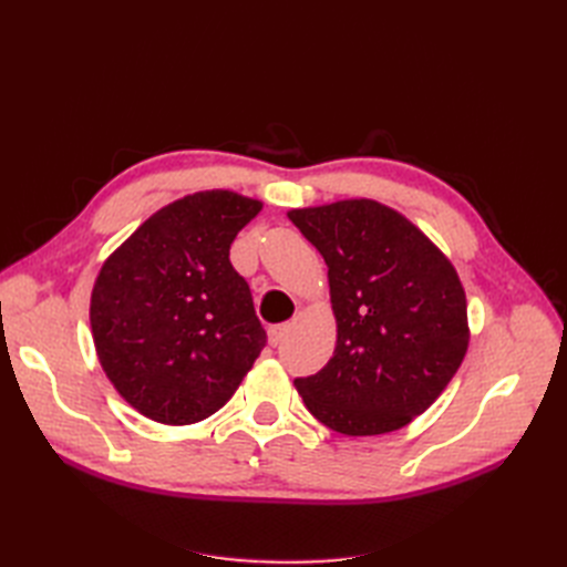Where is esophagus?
Segmentation results:
<instances>
[{
    "label": "esophagus",
    "instance_id": "34e87169",
    "mask_svg": "<svg viewBox=\"0 0 567 567\" xmlns=\"http://www.w3.org/2000/svg\"><path fill=\"white\" fill-rule=\"evenodd\" d=\"M288 333V323H274L267 329V338H269V346L277 348L279 342L284 340V336Z\"/></svg>",
    "mask_w": 567,
    "mask_h": 567
}]
</instances>
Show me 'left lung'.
I'll return each instance as SVG.
<instances>
[{
  "instance_id": "obj_1",
  "label": "left lung",
  "mask_w": 567,
  "mask_h": 567,
  "mask_svg": "<svg viewBox=\"0 0 567 567\" xmlns=\"http://www.w3.org/2000/svg\"><path fill=\"white\" fill-rule=\"evenodd\" d=\"M329 267L333 357L296 379L310 414L367 437L400 431L431 406L468 350L466 293L416 225L369 198L290 210Z\"/></svg>"
}]
</instances>
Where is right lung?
<instances>
[{
  "instance_id": "right-lung-1",
  "label": "right lung",
  "mask_w": 567,
  "mask_h": 567,
  "mask_svg": "<svg viewBox=\"0 0 567 567\" xmlns=\"http://www.w3.org/2000/svg\"><path fill=\"white\" fill-rule=\"evenodd\" d=\"M262 203L213 188L153 213L101 267L90 323L109 381L140 414L188 425L225 406L267 333L229 262Z\"/></svg>"
}]
</instances>
